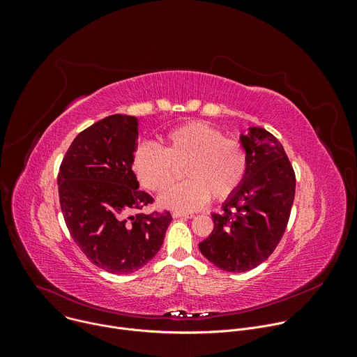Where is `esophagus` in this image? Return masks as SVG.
<instances>
[{
  "instance_id": "obj_1",
  "label": "esophagus",
  "mask_w": 357,
  "mask_h": 357,
  "mask_svg": "<svg viewBox=\"0 0 357 357\" xmlns=\"http://www.w3.org/2000/svg\"><path fill=\"white\" fill-rule=\"evenodd\" d=\"M172 216L175 218V219H192L193 218V215L192 213H183V212H174L172 213Z\"/></svg>"
}]
</instances>
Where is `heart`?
<instances>
[{"instance_id": "obj_1", "label": "heart", "mask_w": 357, "mask_h": 357, "mask_svg": "<svg viewBox=\"0 0 357 357\" xmlns=\"http://www.w3.org/2000/svg\"><path fill=\"white\" fill-rule=\"evenodd\" d=\"M181 167L186 179L165 190L160 203L168 209L192 212L209 197L223 202L238 189L245 175L247 155L238 139L225 137L203 121L172 128L164 135L161 146L145 142L134 151L132 169L148 190L168 188Z\"/></svg>"}]
</instances>
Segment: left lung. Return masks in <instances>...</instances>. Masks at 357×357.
Here are the masks:
<instances>
[{
  "label": "left lung",
  "instance_id": "1",
  "mask_svg": "<svg viewBox=\"0 0 357 357\" xmlns=\"http://www.w3.org/2000/svg\"><path fill=\"white\" fill-rule=\"evenodd\" d=\"M247 169L238 189L213 213L215 227L199 250L223 271L244 273L266 261L287 229L295 197V172L281 142L267 130L240 135Z\"/></svg>",
  "mask_w": 357,
  "mask_h": 357
}]
</instances>
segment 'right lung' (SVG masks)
<instances>
[{"instance_id": "right-lung-1", "label": "right lung", "mask_w": 357, "mask_h": 357, "mask_svg": "<svg viewBox=\"0 0 357 357\" xmlns=\"http://www.w3.org/2000/svg\"><path fill=\"white\" fill-rule=\"evenodd\" d=\"M138 120L114 114L73 139L59 168V202L84 256L112 274H130L155 257L172 220L168 211L139 213L154 199L132 171Z\"/></svg>"}]
</instances>
